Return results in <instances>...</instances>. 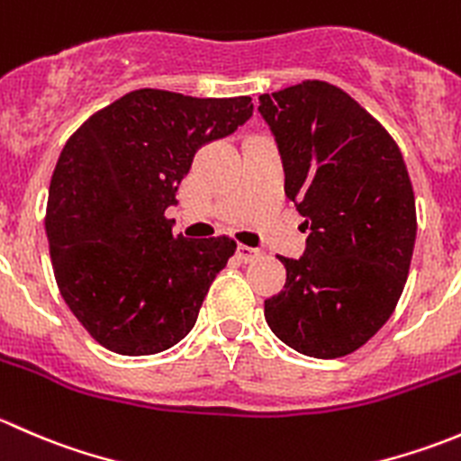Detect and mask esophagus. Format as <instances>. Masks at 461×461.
<instances>
[{"label": "esophagus", "instance_id": "1", "mask_svg": "<svg viewBox=\"0 0 461 461\" xmlns=\"http://www.w3.org/2000/svg\"><path fill=\"white\" fill-rule=\"evenodd\" d=\"M236 257H239V260H243V263H252V260H257L260 257V249L249 248V245H239Z\"/></svg>", "mask_w": 461, "mask_h": 461}]
</instances>
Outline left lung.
<instances>
[{
  "mask_svg": "<svg viewBox=\"0 0 461 461\" xmlns=\"http://www.w3.org/2000/svg\"><path fill=\"white\" fill-rule=\"evenodd\" d=\"M310 230L287 281L265 301L285 346L314 359L359 350L397 308L417 236L415 194L388 131L346 91L305 80L258 97Z\"/></svg>",
  "mask_w": 461,
  "mask_h": 461,
  "instance_id": "left-lung-1",
  "label": "left lung"
}]
</instances>
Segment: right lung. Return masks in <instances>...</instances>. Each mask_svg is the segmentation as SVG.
<instances>
[{
	"label": "right lung",
	"mask_w": 461,
	"mask_h": 461,
	"mask_svg": "<svg viewBox=\"0 0 461 461\" xmlns=\"http://www.w3.org/2000/svg\"><path fill=\"white\" fill-rule=\"evenodd\" d=\"M252 97L138 88L68 138L50 178L46 236L68 310L106 350L156 355L198 319L230 236H176L165 216L203 144L252 118Z\"/></svg>",
	"instance_id": "1"
}]
</instances>
